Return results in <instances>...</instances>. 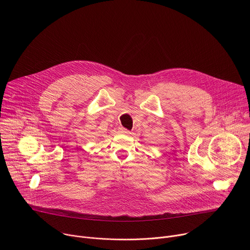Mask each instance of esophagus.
Instances as JSON below:
<instances>
[{
    "instance_id": "1",
    "label": "esophagus",
    "mask_w": 250,
    "mask_h": 250,
    "mask_svg": "<svg viewBox=\"0 0 250 250\" xmlns=\"http://www.w3.org/2000/svg\"><path fill=\"white\" fill-rule=\"evenodd\" d=\"M120 132L123 133V134H130V131L127 130V129H125V128H124V127H122V128L120 129Z\"/></svg>"
}]
</instances>
